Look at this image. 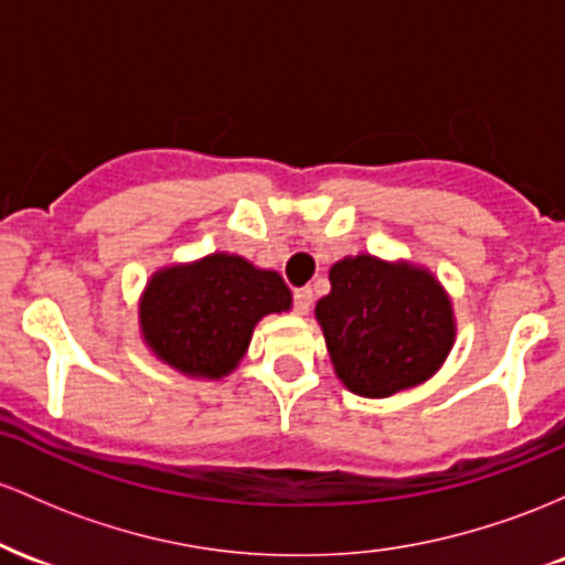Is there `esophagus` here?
Masks as SVG:
<instances>
[{"instance_id": "34e87169", "label": "esophagus", "mask_w": 565, "mask_h": 565, "mask_svg": "<svg viewBox=\"0 0 565 565\" xmlns=\"http://www.w3.org/2000/svg\"><path fill=\"white\" fill-rule=\"evenodd\" d=\"M312 307V288H299L294 290V309L299 315H307Z\"/></svg>"}]
</instances>
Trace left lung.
<instances>
[{
    "mask_svg": "<svg viewBox=\"0 0 565 565\" xmlns=\"http://www.w3.org/2000/svg\"><path fill=\"white\" fill-rule=\"evenodd\" d=\"M317 320L339 379L354 395L390 397L427 382L454 344V312L429 271L373 256L331 269Z\"/></svg>",
    "mask_w": 565,
    "mask_h": 565,
    "instance_id": "obj_1",
    "label": "left lung"
}]
</instances>
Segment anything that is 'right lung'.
Listing matches in <instances>:
<instances>
[{"mask_svg":"<svg viewBox=\"0 0 565 565\" xmlns=\"http://www.w3.org/2000/svg\"><path fill=\"white\" fill-rule=\"evenodd\" d=\"M282 309H290V290L277 271L213 253L151 277L141 301V328L168 365L221 379L248 350L256 322Z\"/></svg>","mask_w":565,"mask_h":565,"instance_id":"add662e5","label":"right lung"}]
</instances>
